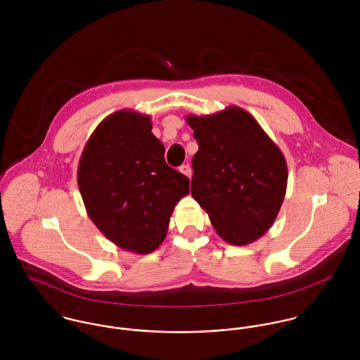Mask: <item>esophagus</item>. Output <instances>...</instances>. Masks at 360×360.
<instances>
[{"instance_id": "1", "label": "esophagus", "mask_w": 360, "mask_h": 360, "mask_svg": "<svg viewBox=\"0 0 360 360\" xmlns=\"http://www.w3.org/2000/svg\"><path fill=\"white\" fill-rule=\"evenodd\" d=\"M180 172L184 174V176H187L188 179H191V174H193V170H191V167H190V165H183V166H180Z\"/></svg>"}]
</instances>
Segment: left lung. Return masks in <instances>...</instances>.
I'll return each instance as SVG.
<instances>
[{"label":"left lung","instance_id":"left-lung-1","mask_svg":"<svg viewBox=\"0 0 360 360\" xmlns=\"http://www.w3.org/2000/svg\"><path fill=\"white\" fill-rule=\"evenodd\" d=\"M186 120L200 147L193 158V198L226 243L257 241L273 226L285 197L284 155L243 108Z\"/></svg>","mask_w":360,"mask_h":360}]
</instances>
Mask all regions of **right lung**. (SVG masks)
<instances>
[{
	"instance_id": "obj_1",
	"label": "right lung",
	"mask_w": 360,
	"mask_h": 360,
	"mask_svg": "<svg viewBox=\"0 0 360 360\" xmlns=\"http://www.w3.org/2000/svg\"><path fill=\"white\" fill-rule=\"evenodd\" d=\"M148 115L123 109L97 126L77 167L89 217L119 248L147 255L165 240L190 180L167 166Z\"/></svg>"
}]
</instances>
